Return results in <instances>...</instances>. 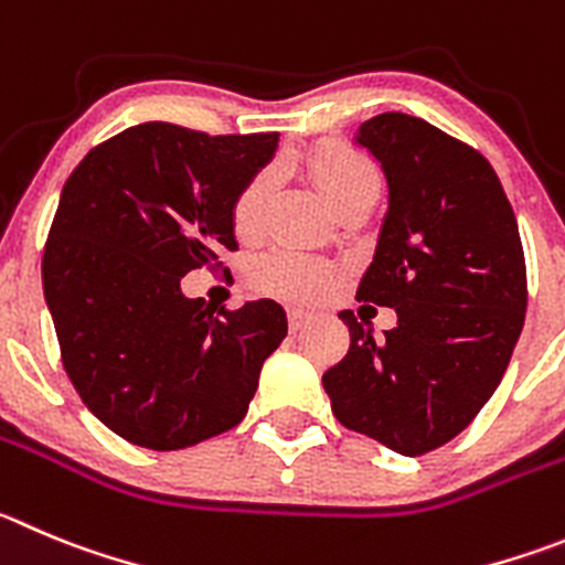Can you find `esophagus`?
<instances>
[{"label": "esophagus", "mask_w": 565, "mask_h": 565, "mask_svg": "<svg viewBox=\"0 0 565 565\" xmlns=\"http://www.w3.org/2000/svg\"><path fill=\"white\" fill-rule=\"evenodd\" d=\"M287 318H289V329L298 331V329H303V326H307L309 320H312V315L303 312V309H289Z\"/></svg>", "instance_id": "obj_1"}]
</instances>
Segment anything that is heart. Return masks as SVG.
<instances>
[{
    "label": "heart",
    "mask_w": 565,
    "mask_h": 565,
    "mask_svg": "<svg viewBox=\"0 0 565 565\" xmlns=\"http://www.w3.org/2000/svg\"><path fill=\"white\" fill-rule=\"evenodd\" d=\"M309 172L331 209L362 192H379L376 167L365 156L342 145L318 147L309 158ZM267 189H270V175L262 172L236 198L234 225L239 234H250L256 228ZM253 284L262 292L278 295V298L315 303L331 292V287L337 284V273L334 267L318 262V258L298 256V253H270V256L258 258L253 267Z\"/></svg>",
    "instance_id": "b5f03b06"
}]
</instances>
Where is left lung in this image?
<instances>
[{"instance_id": "8db88e82", "label": "left lung", "mask_w": 565, "mask_h": 565, "mask_svg": "<svg viewBox=\"0 0 565 565\" xmlns=\"http://www.w3.org/2000/svg\"><path fill=\"white\" fill-rule=\"evenodd\" d=\"M354 145L387 178V214L356 298L398 315L384 340L354 312L323 373L337 420L404 457L460 435L502 382L526 312L513 205L482 152L418 116L379 114Z\"/></svg>"}]
</instances>
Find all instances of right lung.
Listing matches in <instances>:
<instances>
[{"mask_svg": "<svg viewBox=\"0 0 565 565\" xmlns=\"http://www.w3.org/2000/svg\"><path fill=\"white\" fill-rule=\"evenodd\" d=\"M278 134L205 136L141 122L94 147L63 183L44 298L83 404L125 440L175 451L234 429L287 337L276 300L214 312L181 278L236 250L234 205Z\"/></svg>", "mask_w": 565, "mask_h": 565, "instance_id": "right-lung-1", "label": "right lung"}]
</instances>
